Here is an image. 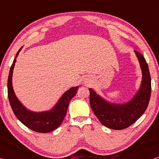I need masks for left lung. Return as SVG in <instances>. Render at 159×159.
I'll return each instance as SVG.
<instances>
[{"label": "left lung", "instance_id": "obj_1", "mask_svg": "<svg viewBox=\"0 0 159 159\" xmlns=\"http://www.w3.org/2000/svg\"><path fill=\"white\" fill-rule=\"evenodd\" d=\"M134 52L142 69V80L139 90L129 102L111 103L89 89L90 105L93 112L100 123L110 129L120 130L129 127L144 113L149 102L152 84L148 64L141 53Z\"/></svg>", "mask_w": 159, "mask_h": 159}]
</instances>
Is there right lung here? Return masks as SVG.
Returning a JSON list of instances; mask_svg holds the SVG:
<instances>
[{
	"label": "right lung",
	"mask_w": 159,
	"mask_h": 159,
	"mask_svg": "<svg viewBox=\"0 0 159 159\" xmlns=\"http://www.w3.org/2000/svg\"><path fill=\"white\" fill-rule=\"evenodd\" d=\"M22 47L17 52L16 57L14 59L11 67L7 79V95L10 104L15 115L24 125L29 129L39 133H48L57 129L64 120L66 115L70 100L74 97L79 86L70 88L65 92L60 98L56 105L49 111L32 112L27 109L17 99L15 94L12 84V72L16 61V58L18 56Z\"/></svg>",
	"instance_id": "add662e5"
}]
</instances>
